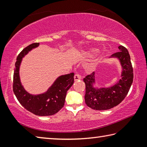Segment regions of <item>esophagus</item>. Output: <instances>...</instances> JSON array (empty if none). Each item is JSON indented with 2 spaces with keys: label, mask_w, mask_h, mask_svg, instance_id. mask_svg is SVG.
Masks as SVG:
<instances>
[{
  "label": "esophagus",
  "mask_w": 147,
  "mask_h": 147,
  "mask_svg": "<svg viewBox=\"0 0 147 147\" xmlns=\"http://www.w3.org/2000/svg\"><path fill=\"white\" fill-rule=\"evenodd\" d=\"M81 79V76L79 74H76L74 76V81H78L79 80Z\"/></svg>",
  "instance_id": "obj_1"
}]
</instances>
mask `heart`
<instances>
[{
  "mask_svg": "<svg viewBox=\"0 0 147 147\" xmlns=\"http://www.w3.org/2000/svg\"><path fill=\"white\" fill-rule=\"evenodd\" d=\"M96 51V50H91L90 51H88V52H83V54L84 56H91L92 54H93L94 52Z\"/></svg>",
  "mask_w": 147,
  "mask_h": 147,
  "instance_id": "heart-1",
  "label": "heart"
}]
</instances>
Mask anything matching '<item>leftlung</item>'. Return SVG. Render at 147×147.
Instances as JSON below:
<instances>
[{"mask_svg":"<svg viewBox=\"0 0 147 147\" xmlns=\"http://www.w3.org/2000/svg\"><path fill=\"white\" fill-rule=\"evenodd\" d=\"M119 52L109 58H117L121 65V78L108 88H97L95 85V72L84 78L86 84L85 102L87 106L95 110H107L120 104L127 95L133 82V68L128 50L119 46Z\"/></svg>","mask_w":147,"mask_h":147,"instance_id":"8db88e82","label":"left lung"}]
</instances>
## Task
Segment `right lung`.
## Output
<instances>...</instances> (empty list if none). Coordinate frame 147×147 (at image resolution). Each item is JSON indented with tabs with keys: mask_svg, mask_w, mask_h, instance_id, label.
Listing matches in <instances>:
<instances>
[{
	"mask_svg": "<svg viewBox=\"0 0 147 147\" xmlns=\"http://www.w3.org/2000/svg\"><path fill=\"white\" fill-rule=\"evenodd\" d=\"M39 45V43L30 45L17 56L15 64L13 90L19 103L28 111L39 116L53 115L63 107L67 92L74 83V73L58 76L48 90L43 93L32 94L27 92L20 79V65L23 58Z\"/></svg>",
	"mask_w": 147,
	"mask_h": 147,
	"instance_id": "1",
	"label": "right lung"
}]
</instances>
